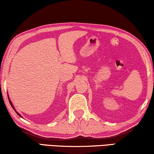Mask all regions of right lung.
Returning a JSON list of instances; mask_svg holds the SVG:
<instances>
[{"mask_svg": "<svg viewBox=\"0 0 154 154\" xmlns=\"http://www.w3.org/2000/svg\"><path fill=\"white\" fill-rule=\"evenodd\" d=\"M8 100H9V102H10V105H11V106L12 107V109H14V111H15V112L17 113V114L19 115V116H21V115L20 114V113H19L18 112H17V111H16V109H14V107L13 106V105H12V102H11V101H10V98H9V97H8ZM21 117H22V116H21Z\"/></svg>", "mask_w": 154, "mask_h": 154, "instance_id": "add662e5", "label": "right lung"}]
</instances>
